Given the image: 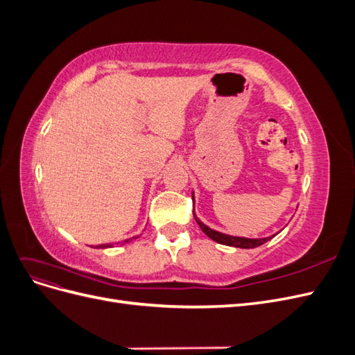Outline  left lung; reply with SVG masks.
<instances>
[{
	"instance_id": "1",
	"label": "left lung",
	"mask_w": 355,
	"mask_h": 355,
	"mask_svg": "<svg viewBox=\"0 0 355 355\" xmlns=\"http://www.w3.org/2000/svg\"><path fill=\"white\" fill-rule=\"evenodd\" d=\"M192 200H194V196H192ZM194 218L197 220V223L200 225L201 231L210 237L211 240H214L219 244H225V245H232V247H240V249H254L257 245H262L263 243L270 241L271 239H274L275 235H271V237H266V239H244V237H234V235H228V234H222L214 231L211 228H209L207 225H204L194 213Z\"/></svg>"
}]
</instances>
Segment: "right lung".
<instances>
[{"label":"right lung","mask_w":355,"mask_h":355,"mask_svg":"<svg viewBox=\"0 0 355 355\" xmlns=\"http://www.w3.org/2000/svg\"><path fill=\"white\" fill-rule=\"evenodd\" d=\"M135 239V237H133ZM132 239H128V240H125V243H128V241H130ZM101 247V249H108V247H112V244H101L99 245Z\"/></svg>","instance_id":"right-lung-1"}]
</instances>
